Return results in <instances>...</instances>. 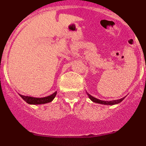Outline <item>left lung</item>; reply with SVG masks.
<instances>
[{"label":"left lung","mask_w":146,"mask_h":146,"mask_svg":"<svg viewBox=\"0 0 146 146\" xmlns=\"http://www.w3.org/2000/svg\"><path fill=\"white\" fill-rule=\"evenodd\" d=\"M87 96H88L89 98L92 101V102H95V103H98V104H104V105H114V104H117L120 103L125 98V97L122 98H120V99L118 100H114V101H101V100L98 99L96 98H94L93 96H90V95L87 93Z\"/></svg>","instance_id":"8db88e82"}]
</instances>
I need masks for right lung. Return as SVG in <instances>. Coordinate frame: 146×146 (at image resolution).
Here are the masks:
<instances>
[{
	"mask_svg": "<svg viewBox=\"0 0 146 146\" xmlns=\"http://www.w3.org/2000/svg\"><path fill=\"white\" fill-rule=\"evenodd\" d=\"M56 91L55 92H54L53 94L50 95V96H46V97L43 98H35V97H31V96H23V95H20V96L22 98L24 101H26V103L29 104H44L49 103V102H51L53 100H54V98L56 96Z\"/></svg>",
	"mask_w": 146,
	"mask_h": 146,
	"instance_id": "obj_1",
	"label": "right lung"
}]
</instances>
